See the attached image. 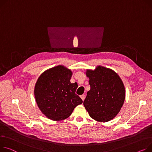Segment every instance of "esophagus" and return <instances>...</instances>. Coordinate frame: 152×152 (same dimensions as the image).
Returning <instances> with one entry per match:
<instances>
[{
  "label": "esophagus",
  "instance_id": "obj_1",
  "mask_svg": "<svg viewBox=\"0 0 152 152\" xmlns=\"http://www.w3.org/2000/svg\"><path fill=\"white\" fill-rule=\"evenodd\" d=\"M80 98H81V99H82V100H83V101H84V99H85V95H80Z\"/></svg>",
  "mask_w": 152,
  "mask_h": 152
}]
</instances>
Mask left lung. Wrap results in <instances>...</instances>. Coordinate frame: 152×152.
<instances>
[{"mask_svg":"<svg viewBox=\"0 0 152 152\" xmlns=\"http://www.w3.org/2000/svg\"><path fill=\"white\" fill-rule=\"evenodd\" d=\"M90 90L87 93L84 106L90 117L99 122L113 119L120 112L125 98V89L119 76L113 69L98 66L87 69Z\"/></svg>","mask_w":152,"mask_h":152,"instance_id":"1","label":"left lung"}]
</instances>
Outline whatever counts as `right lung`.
<instances>
[{
    "instance_id": "add662e5",
    "label": "right lung",
    "mask_w": 152,
    "mask_h": 152,
    "mask_svg": "<svg viewBox=\"0 0 152 152\" xmlns=\"http://www.w3.org/2000/svg\"><path fill=\"white\" fill-rule=\"evenodd\" d=\"M72 72L62 65L47 69L38 77L34 95L37 104L48 118L60 121L70 116L83 100L76 94L77 84L71 83Z\"/></svg>"
}]
</instances>
